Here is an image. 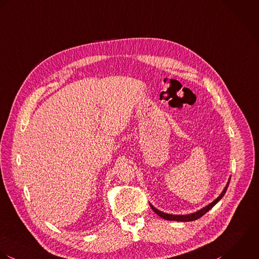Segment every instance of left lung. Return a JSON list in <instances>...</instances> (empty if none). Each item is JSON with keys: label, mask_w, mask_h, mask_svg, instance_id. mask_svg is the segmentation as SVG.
<instances>
[{"label": "left lung", "mask_w": 259, "mask_h": 259, "mask_svg": "<svg viewBox=\"0 0 259 259\" xmlns=\"http://www.w3.org/2000/svg\"><path fill=\"white\" fill-rule=\"evenodd\" d=\"M229 182H230V178H229V180H228V182H227V184H226V186H225V188L223 189V191L221 192V194L214 200V201H212L210 204H208L207 206L203 207L202 209H200V210H198V211H196V212H194V213H191V214H186V215H175V214H167V213H164V212H162V211H160V210H158V209H156L155 207L153 206L152 204H150V206L151 208L153 209V211L155 212L157 215H159L160 217H162L163 219H166V220H174V221H184V222H187V221H193V220H196V219H198V218H200V217H202L206 212H208L212 207L214 206L223 196H224V194H225V192H226V190H227V188H228V185H229Z\"/></svg>", "instance_id": "8db88e82"}]
</instances>
